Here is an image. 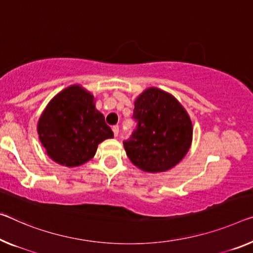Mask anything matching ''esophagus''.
<instances>
[{"label":"esophagus","instance_id":"obj_1","mask_svg":"<svg viewBox=\"0 0 253 253\" xmlns=\"http://www.w3.org/2000/svg\"><path fill=\"white\" fill-rule=\"evenodd\" d=\"M112 130H113V133H114L115 137H118L119 131H120V127H119V126H113V127H112Z\"/></svg>","mask_w":253,"mask_h":253}]
</instances>
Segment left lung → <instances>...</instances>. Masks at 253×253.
<instances>
[{
    "label": "left lung",
    "instance_id": "obj_1",
    "mask_svg": "<svg viewBox=\"0 0 253 253\" xmlns=\"http://www.w3.org/2000/svg\"><path fill=\"white\" fill-rule=\"evenodd\" d=\"M137 126L123 145L133 165L149 173L165 172L178 164L192 142V123L175 97L148 88L134 102Z\"/></svg>",
    "mask_w": 253,
    "mask_h": 253
}]
</instances>
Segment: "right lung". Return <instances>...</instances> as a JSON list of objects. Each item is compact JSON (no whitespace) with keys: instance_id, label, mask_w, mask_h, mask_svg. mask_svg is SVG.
Returning <instances> with one entry per match:
<instances>
[{"instance_id":"right-lung-1","label":"right lung","mask_w":253,"mask_h":253,"mask_svg":"<svg viewBox=\"0 0 253 253\" xmlns=\"http://www.w3.org/2000/svg\"><path fill=\"white\" fill-rule=\"evenodd\" d=\"M37 131L48 156L68 167L84 164L95 156L100 142L114 137L96 110L94 96L79 84L65 88L50 100Z\"/></svg>"}]
</instances>
